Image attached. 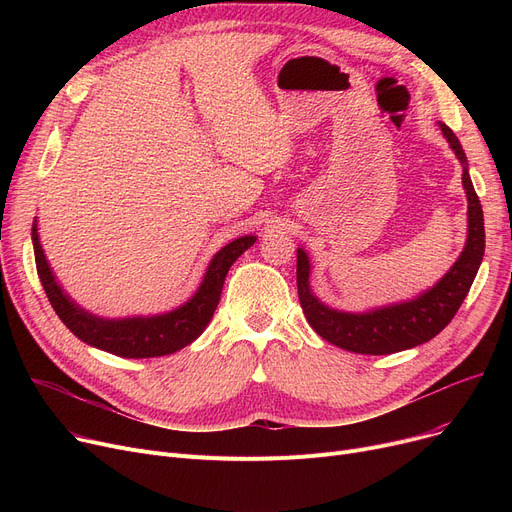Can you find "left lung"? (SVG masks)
<instances>
[{
  "label": "left lung",
  "mask_w": 512,
  "mask_h": 512,
  "mask_svg": "<svg viewBox=\"0 0 512 512\" xmlns=\"http://www.w3.org/2000/svg\"><path fill=\"white\" fill-rule=\"evenodd\" d=\"M440 130L463 164V188L469 207L465 249L436 286L405 303H394L365 313L338 311L321 303L311 292V263L307 253L297 249V286L303 313L309 326L321 338L344 348V351L361 355H390L432 340L450 324L477 276L483 251H486L481 203L473 188L467 157L459 139L444 122H440Z\"/></svg>",
  "instance_id": "8db88e82"
}]
</instances>
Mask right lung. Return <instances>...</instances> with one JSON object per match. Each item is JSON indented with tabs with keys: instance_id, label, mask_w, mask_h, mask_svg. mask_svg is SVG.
I'll return each mask as SVG.
<instances>
[{
	"instance_id": "right-lung-1",
	"label": "right lung",
	"mask_w": 512,
	"mask_h": 512,
	"mask_svg": "<svg viewBox=\"0 0 512 512\" xmlns=\"http://www.w3.org/2000/svg\"><path fill=\"white\" fill-rule=\"evenodd\" d=\"M255 240L257 236L251 234L240 236L215 253L207 265L201 286L197 288L193 297L178 309L147 317L139 315L124 319H105L76 305L58 284L41 249L37 218L33 222V249L37 274L53 311L58 313V317L64 321V326L76 338L95 348H101L105 353L126 359L172 355L180 351V348L191 344L193 340H197L207 328L215 307L220 303L222 286L230 265L245 253Z\"/></svg>"
}]
</instances>
